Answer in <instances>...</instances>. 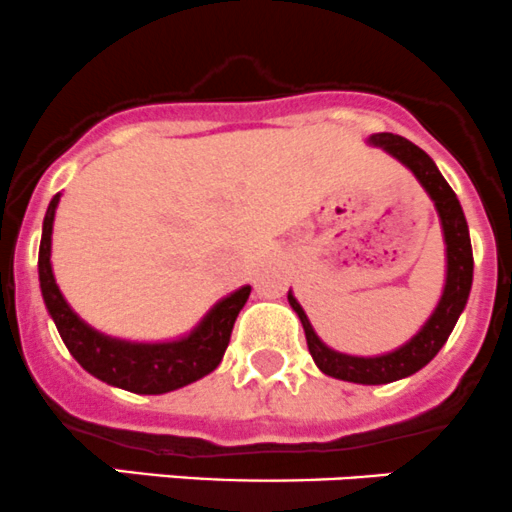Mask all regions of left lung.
Here are the masks:
<instances>
[{"instance_id":"8db88e82","label":"left lung","mask_w":512,"mask_h":512,"mask_svg":"<svg viewBox=\"0 0 512 512\" xmlns=\"http://www.w3.org/2000/svg\"><path fill=\"white\" fill-rule=\"evenodd\" d=\"M368 144L378 146L386 154H391L393 159L401 161L406 169H411V174L426 189L435 211H438L445 241V286L443 293H440L438 306L433 308L421 331L411 341L398 346L396 351L381 353V356H351V353L333 351L331 346H326L318 338L306 311H303L301 303L296 301L291 291H288V303L301 318L308 351H311L313 361L326 376L338 378V381L361 383V386H383V383L401 381V378L418 373L445 346L460 313H463L465 303H468L470 286H473V246H470L468 221H465L463 209H460L458 196L450 189L448 181L443 179V174H440L435 161L430 159L426 151L396 134H373L368 136Z\"/></svg>"}]
</instances>
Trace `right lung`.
Instances as JSON below:
<instances>
[{
  "label": "right lung",
  "instance_id": "obj_1",
  "mask_svg": "<svg viewBox=\"0 0 512 512\" xmlns=\"http://www.w3.org/2000/svg\"><path fill=\"white\" fill-rule=\"evenodd\" d=\"M59 196L62 194L54 196L47 216H44L42 244H39V286H42L44 306H47L64 346L77 358L79 366L109 386L141 393V396H159V393L176 391V388H184L209 376L224 358L236 316L249 301L251 286H241L239 291L221 298L201 318L194 331L176 341L139 343L106 336L74 313L54 278L52 231Z\"/></svg>",
  "mask_w": 512,
  "mask_h": 512
}]
</instances>
